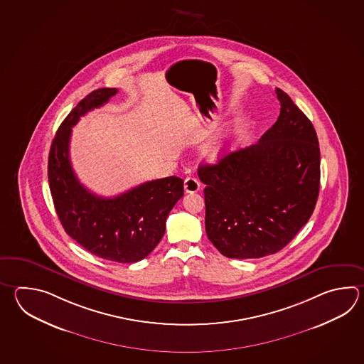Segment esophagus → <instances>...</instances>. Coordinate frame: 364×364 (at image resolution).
<instances>
[{
	"label": "esophagus",
	"instance_id": "esophagus-1",
	"mask_svg": "<svg viewBox=\"0 0 364 364\" xmlns=\"http://www.w3.org/2000/svg\"><path fill=\"white\" fill-rule=\"evenodd\" d=\"M200 183L196 178H186L184 181V189H186V193H194L197 191H200Z\"/></svg>",
	"mask_w": 364,
	"mask_h": 364
}]
</instances>
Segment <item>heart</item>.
Returning a JSON list of instances; mask_svg holds the SVG:
<instances>
[{
    "instance_id": "1",
    "label": "heart",
    "mask_w": 364,
    "mask_h": 364,
    "mask_svg": "<svg viewBox=\"0 0 364 364\" xmlns=\"http://www.w3.org/2000/svg\"><path fill=\"white\" fill-rule=\"evenodd\" d=\"M220 145L219 144H213V145H210L208 149H206V156L208 158H211V159H215L216 156L220 154Z\"/></svg>"
}]
</instances>
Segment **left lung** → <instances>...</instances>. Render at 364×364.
Here are the masks:
<instances>
[{
    "label": "left lung",
    "instance_id": "obj_1",
    "mask_svg": "<svg viewBox=\"0 0 364 364\" xmlns=\"http://www.w3.org/2000/svg\"><path fill=\"white\" fill-rule=\"evenodd\" d=\"M280 115L249 148L202 164L206 233L227 258L280 252L309 222L320 186V150L311 122L276 88Z\"/></svg>",
    "mask_w": 364,
    "mask_h": 364
}]
</instances>
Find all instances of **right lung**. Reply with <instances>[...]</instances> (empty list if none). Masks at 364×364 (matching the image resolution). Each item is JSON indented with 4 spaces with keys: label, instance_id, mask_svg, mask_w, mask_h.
Here are the masks:
<instances>
[{
    "label": "right lung",
    "instance_id": "obj_1",
    "mask_svg": "<svg viewBox=\"0 0 364 364\" xmlns=\"http://www.w3.org/2000/svg\"><path fill=\"white\" fill-rule=\"evenodd\" d=\"M117 93V88L93 90L67 115L53 139L48 178L57 215L70 237L100 258L134 263L146 258L164 237L166 219L184 196V181L178 176L158 178L105 198L76 178L70 161L71 128Z\"/></svg>",
    "mask_w": 364,
    "mask_h": 364
}]
</instances>
